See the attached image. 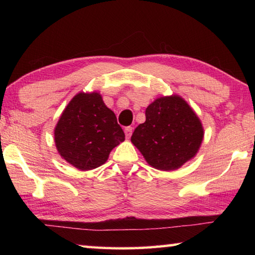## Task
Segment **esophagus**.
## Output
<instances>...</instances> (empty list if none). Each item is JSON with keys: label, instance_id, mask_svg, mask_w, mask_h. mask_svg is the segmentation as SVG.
<instances>
[{"label": "esophagus", "instance_id": "obj_1", "mask_svg": "<svg viewBox=\"0 0 255 255\" xmlns=\"http://www.w3.org/2000/svg\"><path fill=\"white\" fill-rule=\"evenodd\" d=\"M132 133V127H126L125 128V135H126L127 138H130Z\"/></svg>", "mask_w": 255, "mask_h": 255}]
</instances>
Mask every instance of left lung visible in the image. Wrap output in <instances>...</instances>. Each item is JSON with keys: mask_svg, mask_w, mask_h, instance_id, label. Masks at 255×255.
I'll return each instance as SVG.
<instances>
[{"mask_svg": "<svg viewBox=\"0 0 255 255\" xmlns=\"http://www.w3.org/2000/svg\"><path fill=\"white\" fill-rule=\"evenodd\" d=\"M131 143L150 166L174 171L196 156L204 139L201 120L178 94L159 97L146 108Z\"/></svg>", "mask_w": 255, "mask_h": 255, "instance_id": "obj_1", "label": "left lung"}]
</instances>
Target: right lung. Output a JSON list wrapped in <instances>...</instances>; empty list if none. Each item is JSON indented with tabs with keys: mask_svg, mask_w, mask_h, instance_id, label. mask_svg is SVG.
<instances>
[{
	"mask_svg": "<svg viewBox=\"0 0 255 255\" xmlns=\"http://www.w3.org/2000/svg\"><path fill=\"white\" fill-rule=\"evenodd\" d=\"M60 157L76 169L89 171L107 162L125 133L115 112L97 91L80 92L68 102L54 130Z\"/></svg>",
	"mask_w": 255,
	"mask_h": 255,
	"instance_id": "1",
	"label": "right lung"
}]
</instances>
